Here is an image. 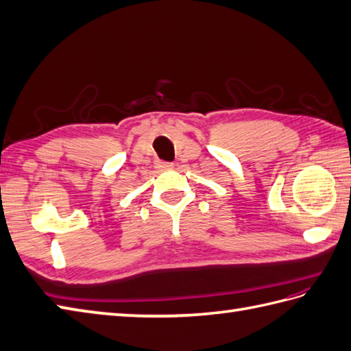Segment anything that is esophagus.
Listing matches in <instances>:
<instances>
[{
	"label": "esophagus",
	"mask_w": 351,
	"mask_h": 351,
	"mask_svg": "<svg viewBox=\"0 0 351 351\" xmlns=\"http://www.w3.org/2000/svg\"><path fill=\"white\" fill-rule=\"evenodd\" d=\"M156 168H159V169H173L174 164H171V162H158Z\"/></svg>",
	"instance_id": "34e87169"
}]
</instances>
